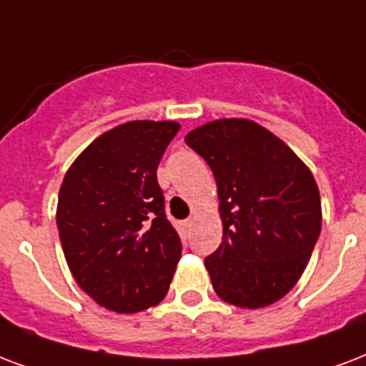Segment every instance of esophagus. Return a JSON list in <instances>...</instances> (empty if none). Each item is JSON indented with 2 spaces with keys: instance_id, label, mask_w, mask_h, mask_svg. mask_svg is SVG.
<instances>
[{
  "instance_id": "obj_1",
  "label": "esophagus",
  "mask_w": 366,
  "mask_h": 366,
  "mask_svg": "<svg viewBox=\"0 0 366 366\" xmlns=\"http://www.w3.org/2000/svg\"><path fill=\"white\" fill-rule=\"evenodd\" d=\"M192 222H194V220H192V219L184 220V222H182V227H184V228H189V227H192Z\"/></svg>"
}]
</instances>
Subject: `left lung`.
Returning <instances> with one entry per match:
<instances>
[{
    "instance_id": "obj_1",
    "label": "left lung",
    "mask_w": 366,
    "mask_h": 366,
    "mask_svg": "<svg viewBox=\"0 0 366 366\" xmlns=\"http://www.w3.org/2000/svg\"><path fill=\"white\" fill-rule=\"evenodd\" d=\"M217 180L222 244L205 259L220 300L261 309L303 274L322 224L313 172L288 144L249 119H217L186 134Z\"/></svg>"
}]
</instances>
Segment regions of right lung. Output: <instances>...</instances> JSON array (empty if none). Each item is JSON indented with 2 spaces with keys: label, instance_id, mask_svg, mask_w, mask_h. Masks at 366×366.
I'll return each mask as SVG.
<instances>
[{
  "label": "right lung",
  "instance_id": "right-lung-1",
  "mask_svg": "<svg viewBox=\"0 0 366 366\" xmlns=\"http://www.w3.org/2000/svg\"><path fill=\"white\" fill-rule=\"evenodd\" d=\"M180 130L174 121H130L97 136L69 167L57 228L66 264L97 305L121 315L155 307L182 255L164 217L157 167Z\"/></svg>",
  "mask_w": 366,
  "mask_h": 366
}]
</instances>
